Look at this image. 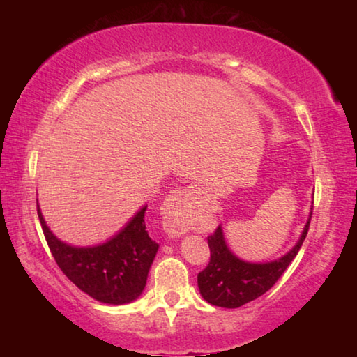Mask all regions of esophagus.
Masks as SVG:
<instances>
[{
	"label": "esophagus",
	"mask_w": 357,
	"mask_h": 357,
	"mask_svg": "<svg viewBox=\"0 0 357 357\" xmlns=\"http://www.w3.org/2000/svg\"><path fill=\"white\" fill-rule=\"evenodd\" d=\"M193 187L172 192L164 204V227L170 236H181L189 228V217L195 200Z\"/></svg>",
	"instance_id": "obj_1"
}]
</instances>
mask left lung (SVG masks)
Here are the masks:
<instances>
[{
    "instance_id": "left-lung-1",
    "label": "left lung",
    "mask_w": 357,
    "mask_h": 357,
    "mask_svg": "<svg viewBox=\"0 0 357 357\" xmlns=\"http://www.w3.org/2000/svg\"><path fill=\"white\" fill-rule=\"evenodd\" d=\"M310 220L312 211L298 244L285 257L263 264L245 263L234 257L225 244L222 228L217 227L215 231L208 236L211 259L206 268L198 274V288L204 301L217 307L238 309L273 288L298 255L309 231Z\"/></svg>"
}]
</instances>
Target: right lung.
Instances as JSON below:
<instances>
[{"label":"right lung","mask_w":357,"mask_h":357,"mask_svg":"<svg viewBox=\"0 0 357 357\" xmlns=\"http://www.w3.org/2000/svg\"><path fill=\"white\" fill-rule=\"evenodd\" d=\"M144 206L108 243L96 247H72L59 241L38 215L53 258L68 279L104 304H128L142 294L159 244L149 238Z\"/></svg>","instance_id":"add662e5"}]
</instances>
